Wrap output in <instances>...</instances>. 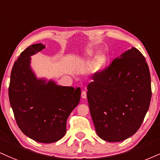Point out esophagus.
<instances>
[{
	"mask_svg": "<svg viewBox=\"0 0 160 160\" xmlns=\"http://www.w3.org/2000/svg\"><path fill=\"white\" fill-rule=\"evenodd\" d=\"M82 98H87V92L86 91H82Z\"/></svg>",
	"mask_w": 160,
	"mask_h": 160,
	"instance_id": "esophagus-1",
	"label": "esophagus"
}]
</instances>
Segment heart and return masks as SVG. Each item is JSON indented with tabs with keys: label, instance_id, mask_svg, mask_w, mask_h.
I'll list each match as a JSON object with an SVG mask.
<instances>
[{
	"label": "heart",
	"instance_id": "1",
	"mask_svg": "<svg viewBox=\"0 0 160 160\" xmlns=\"http://www.w3.org/2000/svg\"><path fill=\"white\" fill-rule=\"evenodd\" d=\"M93 56V52L90 50H87L82 53L81 56L77 58V64H82L87 61L90 60ZM107 64V58L105 56H98L96 57L95 61V65H94V72L98 73L103 71L106 68Z\"/></svg>",
	"mask_w": 160,
	"mask_h": 160
}]
</instances>
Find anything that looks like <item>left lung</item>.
<instances>
[{"label":"left lung","instance_id":"left-lung-1","mask_svg":"<svg viewBox=\"0 0 160 160\" xmlns=\"http://www.w3.org/2000/svg\"><path fill=\"white\" fill-rule=\"evenodd\" d=\"M92 78L87 98L96 133L110 142L131 137L151 102V76L145 57L131 47Z\"/></svg>","mask_w":160,"mask_h":160}]
</instances>
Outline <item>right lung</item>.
<instances>
[{"label":"right lung","mask_w":160,"mask_h":160,"mask_svg":"<svg viewBox=\"0 0 160 160\" xmlns=\"http://www.w3.org/2000/svg\"><path fill=\"white\" fill-rule=\"evenodd\" d=\"M44 48L35 44L21 53L11 72L9 98L21 131L38 142L52 143L66 133L67 120L79 103L81 88L37 78L31 68V56Z\"/></svg>","instance_id":"add662e5"}]
</instances>
